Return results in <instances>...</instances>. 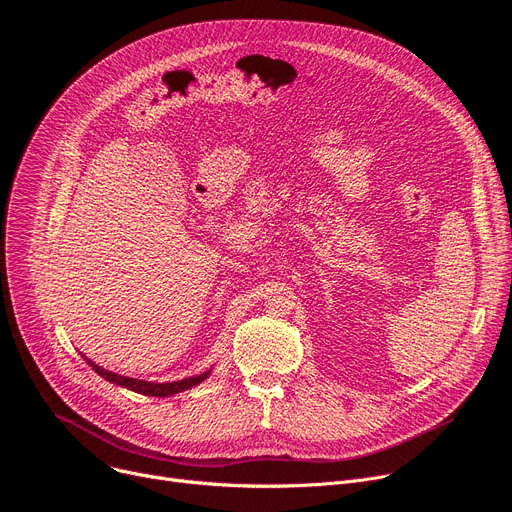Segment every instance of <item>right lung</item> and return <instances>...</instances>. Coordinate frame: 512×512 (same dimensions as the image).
Returning a JSON list of instances; mask_svg holds the SVG:
<instances>
[{
    "label": "right lung",
    "mask_w": 512,
    "mask_h": 512,
    "mask_svg": "<svg viewBox=\"0 0 512 512\" xmlns=\"http://www.w3.org/2000/svg\"><path fill=\"white\" fill-rule=\"evenodd\" d=\"M87 360V358H85ZM87 364H90L100 376H104L106 381L115 383V385H121V387H127L131 391L136 393H142V395H150V397H167V395H173V393H180V391H186L198 383H203L207 379V374H198V376H190V379H184V381H177V383H146V381H136V379H127V376H121V374H115V372H108L104 368H100L98 364H94L92 360H87Z\"/></svg>",
    "instance_id": "obj_1"
}]
</instances>
